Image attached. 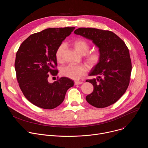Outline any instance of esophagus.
I'll list each match as a JSON object with an SVG mask.
<instances>
[{
    "label": "esophagus",
    "mask_w": 148,
    "mask_h": 148,
    "mask_svg": "<svg viewBox=\"0 0 148 148\" xmlns=\"http://www.w3.org/2000/svg\"><path fill=\"white\" fill-rule=\"evenodd\" d=\"M82 83H83V82H82V81H76L74 82V84H75V85H79V84H82Z\"/></svg>",
    "instance_id": "esophagus-1"
}]
</instances>
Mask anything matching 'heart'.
Listing matches in <instances>:
<instances>
[{
	"label": "heart",
	"mask_w": 148,
	"mask_h": 148,
	"mask_svg": "<svg viewBox=\"0 0 148 148\" xmlns=\"http://www.w3.org/2000/svg\"><path fill=\"white\" fill-rule=\"evenodd\" d=\"M73 46L75 51L81 55H85L88 52L90 48V43L85 39L83 38H79L75 40L73 42ZM66 45L64 43L61 44L57 47L55 53L56 58L57 61H62V56L66 50ZM101 55L100 51L98 50H94L86 54V61L88 66L92 68L99 64L101 61ZM60 71L61 75L63 76L73 79H78L81 77L86 74L87 72V68L85 65L83 64H69L62 67Z\"/></svg>",
	"instance_id": "heart-1"
}]
</instances>
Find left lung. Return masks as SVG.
Instances as JSON below:
<instances>
[{"mask_svg":"<svg viewBox=\"0 0 148 148\" xmlns=\"http://www.w3.org/2000/svg\"><path fill=\"white\" fill-rule=\"evenodd\" d=\"M74 33L91 40L99 48L101 61L89 74L97 77L86 80L94 86L93 92L86 97V100L96 108L107 107L115 103L128 87L132 71L128 48L109 30L81 27Z\"/></svg>","mask_w":148,"mask_h":148,"instance_id":"left-lung-1","label":"left lung"}]
</instances>
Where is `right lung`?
<instances>
[{"mask_svg": "<svg viewBox=\"0 0 148 148\" xmlns=\"http://www.w3.org/2000/svg\"><path fill=\"white\" fill-rule=\"evenodd\" d=\"M74 29V27L49 28L34 33L17 51L14 67L19 87L27 100L39 108H56L74 86V81L67 77H57L53 83L48 81V77L50 74L57 75L56 51Z\"/></svg>", "mask_w": 148, "mask_h": 148, "instance_id": "obj_1", "label": "right lung"}]
</instances>
